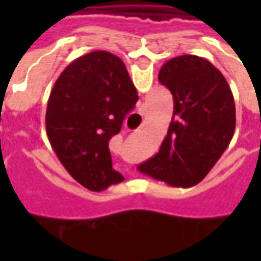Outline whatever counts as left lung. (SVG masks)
Returning <instances> with one entry per match:
<instances>
[{
	"label": "left lung",
	"instance_id": "left-lung-1",
	"mask_svg": "<svg viewBox=\"0 0 261 261\" xmlns=\"http://www.w3.org/2000/svg\"><path fill=\"white\" fill-rule=\"evenodd\" d=\"M158 81L173 94V119L160 151L138 170L173 187H192L205 178L232 139L234 97L221 71L196 55L167 61Z\"/></svg>",
	"mask_w": 261,
	"mask_h": 261
}]
</instances>
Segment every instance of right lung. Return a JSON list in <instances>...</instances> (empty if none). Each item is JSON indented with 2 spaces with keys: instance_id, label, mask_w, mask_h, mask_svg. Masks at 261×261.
Returning <instances> with one entry per match:
<instances>
[{
  "instance_id": "1",
  "label": "right lung",
  "mask_w": 261,
  "mask_h": 261,
  "mask_svg": "<svg viewBox=\"0 0 261 261\" xmlns=\"http://www.w3.org/2000/svg\"><path fill=\"white\" fill-rule=\"evenodd\" d=\"M138 93L125 64L106 50L76 58L62 71L46 109V134L66 171L100 192L123 181L112 168L109 141L120 132Z\"/></svg>"
}]
</instances>
